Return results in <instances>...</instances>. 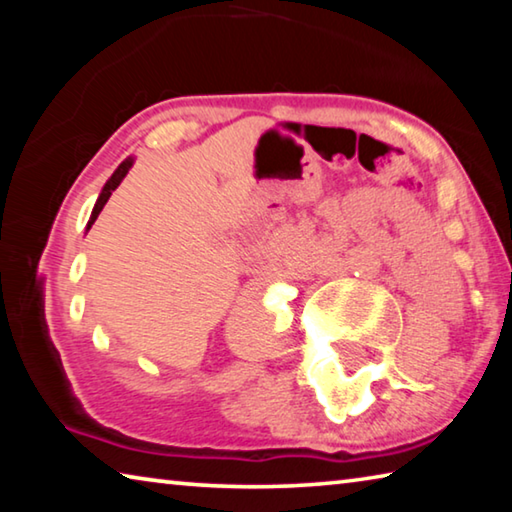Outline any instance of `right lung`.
Masks as SVG:
<instances>
[{
  "label": "right lung",
  "instance_id": "obj_1",
  "mask_svg": "<svg viewBox=\"0 0 512 512\" xmlns=\"http://www.w3.org/2000/svg\"><path fill=\"white\" fill-rule=\"evenodd\" d=\"M133 167V160L131 158H128V160H124V162H121L119 164V167H117V171L115 173H112V176H110V180H108V183L106 185H103V189H101V194H99V198H97V203H94V210H92V216H90V223H94V219H97V216H99V212L103 210V205H106L108 203V198H110V194L112 192H115V189L119 187V183H121V180H124V176H126V173H128V169H131ZM88 223V225H90Z\"/></svg>",
  "mask_w": 512,
  "mask_h": 512
}]
</instances>
